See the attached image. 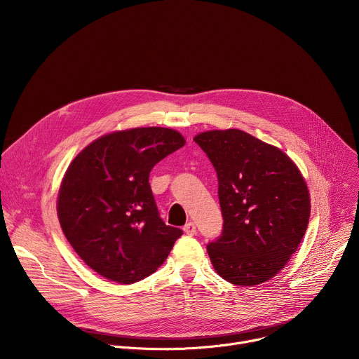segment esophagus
<instances>
[{"mask_svg":"<svg viewBox=\"0 0 359 359\" xmlns=\"http://www.w3.org/2000/svg\"><path fill=\"white\" fill-rule=\"evenodd\" d=\"M183 231H184L187 236H193V234H196V224H194L193 222L186 223V224H184V227H183Z\"/></svg>","mask_w":359,"mask_h":359,"instance_id":"esophagus-1","label":"esophagus"}]
</instances>
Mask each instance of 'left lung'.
<instances>
[{
  "label": "left lung",
  "mask_w": 359,
  "mask_h": 359,
  "mask_svg": "<svg viewBox=\"0 0 359 359\" xmlns=\"http://www.w3.org/2000/svg\"><path fill=\"white\" fill-rule=\"evenodd\" d=\"M219 180L222 234L208 244L217 274L252 287L274 277L297 251L310 220V194L285 153L238 129L193 139Z\"/></svg>",
  "instance_id": "left-lung-1"
}]
</instances>
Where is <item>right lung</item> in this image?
Returning a JSON list of instances; mask_svg holds the SVG:
<instances>
[{
	"mask_svg": "<svg viewBox=\"0 0 359 359\" xmlns=\"http://www.w3.org/2000/svg\"><path fill=\"white\" fill-rule=\"evenodd\" d=\"M184 143L168 128L119 130L88 144L69 165L58 219L72 248L102 277L132 284L150 276L183 234L161 219L149 175Z\"/></svg>",
	"mask_w": 359,
	"mask_h": 359,
	"instance_id": "1",
	"label": "right lung"
}]
</instances>
